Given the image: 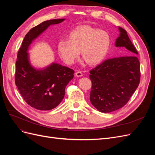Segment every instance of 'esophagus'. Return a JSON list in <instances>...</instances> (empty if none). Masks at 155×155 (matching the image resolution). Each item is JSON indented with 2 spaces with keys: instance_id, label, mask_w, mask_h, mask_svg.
I'll return each instance as SVG.
<instances>
[{
  "instance_id": "obj_1",
  "label": "esophagus",
  "mask_w": 155,
  "mask_h": 155,
  "mask_svg": "<svg viewBox=\"0 0 155 155\" xmlns=\"http://www.w3.org/2000/svg\"><path fill=\"white\" fill-rule=\"evenodd\" d=\"M83 73H82V72L81 71H77L76 72V76H77V77H81V76H83Z\"/></svg>"
}]
</instances>
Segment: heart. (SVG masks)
<instances>
[{
	"label": "heart",
	"instance_id": "1",
	"mask_svg": "<svg viewBox=\"0 0 155 155\" xmlns=\"http://www.w3.org/2000/svg\"><path fill=\"white\" fill-rule=\"evenodd\" d=\"M110 43V37L106 31L83 25L70 31L68 39L60 40L58 50L60 57L67 64H72L81 51L84 61L93 64L105 58Z\"/></svg>",
	"mask_w": 155,
	"mask_h": 155
}]
</instances>
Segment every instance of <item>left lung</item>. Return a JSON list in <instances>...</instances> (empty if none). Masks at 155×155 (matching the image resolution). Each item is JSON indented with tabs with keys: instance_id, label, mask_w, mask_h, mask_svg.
Segmentation results:
<instances>
[{
	"instance_id": "left-lung-1",
	"label": "left lung",
	"mask_w": 155,
	"mask_h": 155,
	"mask_svg": "<svg viewBox=\"0 0 155 155\" xmlns=\"http://www.w3.org/2000/svg\"><path fill=\"white\" fill-rule=\"evenodd\" d=\"M115 46L125 55L105 60L90 71V100L97 110L110 112L124 107L137 90L140 80L138 53L127 31L119 27Z\"/></svg>"
}]
</instances>
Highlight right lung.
Here are the masks:
<instances>
[{"label":"right lung","instance_id":"1","mask_svg":"<svg viewBox=\"0 0 155 155\" xmlns=\"http://www.w3.org/2000/svg\"><path fill=\"white\" fill-rule=\"evenodd\" d=\"M64 18L44 21L27 33L18 51L15 82L28 104L37 110H49L57 107L64 98L65 87L74 78V71L53 63L43 69L33 67L27 52L32 41L50 25L62 22Z\"/></svg>","mask_w":155,"mask_h":155}]
</instances>
